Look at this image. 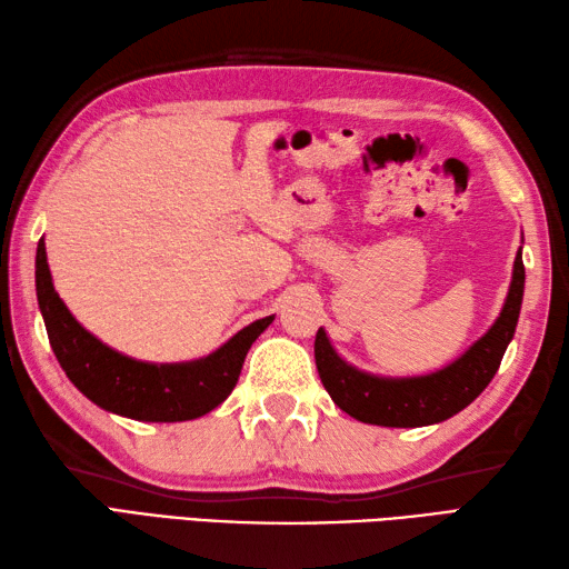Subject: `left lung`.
<instances>
[{
	"mask_svg": "<svg viewBox=\"0 0 569 569\" xmlns=\"http://www.w3.org/2000/svg\"><path fill=\"white\" fill-rule=\"evenodd\" d=\"M526 269L521 251L516 253L509 296L499 320L467 352L428 377L381 379L349 367L337 357L322 328L316 335V365L320 381L345 413L383 428H420L452 418L487 389L499 371L506 347L516 332L523 303Z\"/></svg>",
	"mask_w": 569,
	"mask_h": 569,
	"instance_id": "8db88e82",
	"label": "left lung"
}]
</instances>
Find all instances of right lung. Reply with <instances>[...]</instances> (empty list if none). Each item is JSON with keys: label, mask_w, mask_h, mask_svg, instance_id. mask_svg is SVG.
I'll return each instance as SVG.
<instances>
[{"label": "right lung", "mask_w": 569, "mask_h": 569, "mask_svg": "<svg viewBox=\"0 0 569 569\" xmlns=\"http://www.w3.org/2000/svg\"><path fill=\"white\" fill-rule=\"evenodd\" d=\"M36 296L53 355L78 391L104 410L149 422L192 420L220 406L237 386L249 347L273 320L251 322L204 359L147 365L102 345L70 316L53 288L43 239L36 249Z\"/></svg>", "instance_id": "1"}]
</instances>
